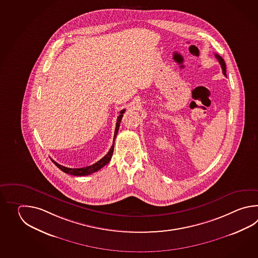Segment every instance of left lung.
<instances>
[{"label": "left lung", "instance_id": "8db88e82", "mask_svg": "<svg viewBox=\"0 0 258 258\" xmlns=\"http://www.w3.org/2000/svg\"><path fill=\"white\" fill-rule=\"evenodd\" d=\"M215 57L219 60V64H220L221 69H222V73H223V75L226 77V63H225L224 60L222 59L221 56H219V55L217 54V53H215Z\"/></svg>", "mask_w": 258, "mask_h": 258}]
</instances>
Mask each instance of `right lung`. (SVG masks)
Returning a JSON list of instances; mask_svg holds the SVG:
<instances>
[{
  "label": "right lung",
  "instance_id": "obj_1",
  "mask_svg": "<svg viewBox=\"0 0 258 258\" xmlns=\"http://www.w3.org/2000/svg\"><path fill=\"white\" fill-rule=\"evenodd\" d=\"M125 110H121L120 111V115L118 116L117 118V121H116V127L115 132H114V137H113V144L111 146L109 152L105 155L104 157L101 159H99L98 162H96L95 164L91 165V166H88V167H85V168H78V169H72V168H67L64 167L62 165L58 164L57 162H55L54 160L53 163H54L60 170H62L63 172L68 173V174H71V175L75 176H86L89 175V174H92L94 172L98 171L100 170L102 167H104L105 165L108 164L110 162V159L112 157V153H113V149H114V141H115L116 136L118 134V130H119V127L121 124V118L123 116Z\"/></svg>",
  "mask_w": 258,
  "mask_h": 258
}]
</instances>
